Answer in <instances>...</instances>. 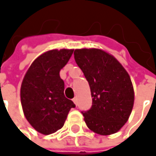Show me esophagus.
Here are the masks:
<instances>
[{
  "label": "esophagus",
  "mask_w": 156,
  "mask_h": 156,
  "mask_svg": "<svg viewBox=\"0 0 156 156\" xmlns=\"http://www.w3.org/2000/svg\"><path fill=\"white\" fill-rule=\"evenodd\" d=\"M73 101L75 102V105H77V98H76V97H75V98L73 99Z\"/></svg>",
  "instance_id": "obj_1"
}]
</instances>
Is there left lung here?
<instances>
[{
    "mask_svg": "<svg viewBox=\"0 0 156 156\" xmlns=\"http://www.w3.org/2000/svg\"><path fill=\"white\" fill-rule=\"evenodd\" d=\"M74 55L93 97L90 109L81 111L87 128L101 135L116 133L127 122L134 105L128 72L115 57L101 49H75Z\"/></svg>",
    "mask_w": 156,
    "mask_h": 156,
    "instance_id": "8db88e82",
    "label": "left lung"
}]
</instances>
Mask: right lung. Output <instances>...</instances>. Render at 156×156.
<instances>
[{
	"mask_svg": "<svg viewBox=\"0 0 156 156\" xmlns=\"http://www.w3.org/2000/svg\"><path fill=\"white\" fill-rule=\"evenodd\" d=\"M73 49L49 50L36 58L24 76L21 101L25 117L36 131L50 135L62 129L75 105L64 95L60 70L68 63Z\"/></svg>",
	"mask_w": 156,
	"mask_h": 156,
	"instance_id": "obj_1",
	"label": "right lung"
}]
</instances>
